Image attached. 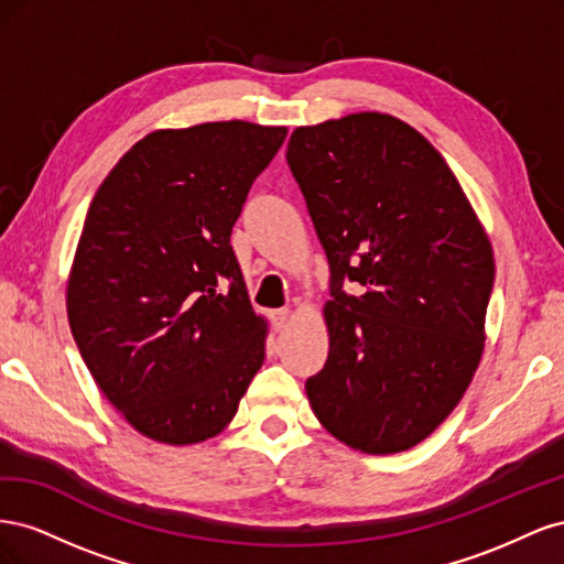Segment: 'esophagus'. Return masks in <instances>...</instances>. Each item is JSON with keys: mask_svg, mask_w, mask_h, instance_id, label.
<instances>
[{"mask_svg": "<svg viewBox=\"0 0 564 564\" xmlns=\"http://www.w3.org/2000/svg\"><path fill=\"white\" fill-rule=\"evenodd\" d=\"M289 319H292V311H289V308H280L275 315H272V324H275L278 332L286 327Z\"/></svg>", "mask_w": 564, "mask_h": 564, "instance_id": "obj_1", "label": "esophagus"}]
</instances>
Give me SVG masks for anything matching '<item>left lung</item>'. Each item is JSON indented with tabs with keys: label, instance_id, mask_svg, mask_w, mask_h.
<instances>
[{
	"label": "left lung",
	"instance_id": "obj_1",
	"mask_svg": "<svg viewBox=\"0 0 564 564\" xmlns=\"http://www.w3.org/2000/svg\"><path fill=\"white\" fill-rule=\"evenodd\" d=\"M286 162L332 272L329 357L305 381L313 412L352 449L404 452L449 416L480 365L489 237L447 162L398 117L299 127Z\"/></svg>",
	"mask_w": 564,
	"mask_h": 564
}]
</instances>
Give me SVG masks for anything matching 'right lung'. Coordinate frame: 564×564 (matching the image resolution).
Returning <instances> with one entry per match:
<instances>
[{"mask_svg":"<svg viewBox=\"0 0 564 564\" xmlns=\"http://www.w3.org/2000/svg\"><path fill=\"white\" fill-rule=\"evenodd\" d=\"M284 139L242 119L152 131L91 199L67 319L98 388L150 440L214 437L263 365L265 319L230 235Z\"/></svg>","mask_w":564,"mask_h":564,"instance_id":"right-lung-1","label":"right lung"}]
</instances>
